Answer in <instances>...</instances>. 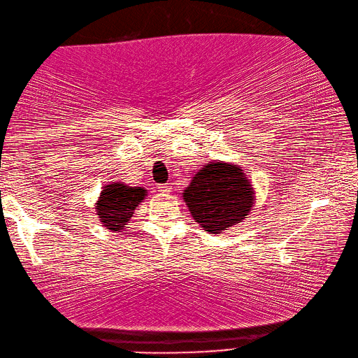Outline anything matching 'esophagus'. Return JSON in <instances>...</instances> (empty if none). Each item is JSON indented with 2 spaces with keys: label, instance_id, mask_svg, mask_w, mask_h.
Masks as SVG:
<instances>
[{
  "label": "esophagus",
  "instance_id": "obj_1",
  "mask_svg": "<svg viewBox=\"0 0 358 358\" xmlns=\"http://www.w3.org/2000/svg\"><path fill=\"white\" fill-rule=\"evenodd\" d=\"M159 192H162V193H170V185H166V184L160 185V187H159Z\"/></svg>",
  "mask_w": 358,
  "mask_h": 358
}]
</instances>
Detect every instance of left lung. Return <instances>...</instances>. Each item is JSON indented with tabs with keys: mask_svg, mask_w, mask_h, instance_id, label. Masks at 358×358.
Segmentation results:
<instances>
[{
	"mask_svg": "<svg viewBox=\"0 0 358 358\" xmlns=\"http://www.w3.org/2000/svg\"><path fill=\"white\" fill-rule=\"evenodd\" d=\"M253 196L241 166L222 160L203 165L182 193L193 220L210 235L243 222L253 207Z\"/></svg>",
	"mask_w": 358,
	"mask_h": 358,
	"instance_id": "1",
	"label": "left lung"
}]
</instances>
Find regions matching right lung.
I'll list each match as a JSON object with an SVG mask.
<instances>
[{"instance_id": "add662e5", "label": "right lung", "mask_w": 358, "mask_h": 358, "mask_svg": "<svg viewBox=\"0 0 358 358\" xmlns=\"http://www.w3.org/2000/svg\"><path fill=\"white\" fill-rule=\"evenodd\" d=\"M145 196H147V189L143 187H129L120 180L105 185L96 202L100 222L114 233L123 231Z\"/></svg>"}]
</instances>
